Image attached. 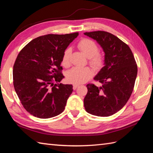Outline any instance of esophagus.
Instances as JSON below:
<instances>
[{"label": "esophagus", "mask_w": 153, "mask_h": 153, "mask_svg": "<svg viewBox=\"0 0 153 153\" xmlns=\"http://www.w3.org/2000/svg\"><path fill=\"white\" fill-rule=\"evenodd\" d=\"M78 87H79L78 84H74V85H73V89H74V90H76Z\"/></svg>", "instance_id": "esophagus-1"}]
</instances>
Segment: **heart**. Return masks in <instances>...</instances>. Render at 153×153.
Segmentation results:
<instances>
[{
	"label": "heart",
	"instance_id": "heart-1",
	"mask_svg": "<svg viewBox=\"0 0 153 153\" xmlns=\"http://www.w3.org/2000/svg\"><path fill=\"white\" fill-rule=\"evenodd\" d=\"M78 49L88 58L89 64L95 69H99L102 66L104 62L103 55L98 52L99 47L93 41L89 39H83L77 45ZM71 49L66 48L64 51L62 64L64 67L70 65ZM93 76V71L89 67L71 68L66 74V79L68 82L74 84H81L87 82Z\"/></svg>",
	"mask_w": 153,
	"mask_h": 153
}]
</instances>
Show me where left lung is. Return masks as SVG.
Listing matches in <instances>:
<instances>
[{"label":"left lung","mask_w":153,"mask_h":153,"mask_svg":"<svg viewBox=\"0 0 153 153\" xmlns=\"http://www.w3.org/2000/svg\"><path fill=\"white\" fill-rule=\"evenodd\" d=\"M97 41L105 53L104 66L94 79L97 87L87 84L84 106L91 114L106 117L121 110L134 90L137 66L130 48L115 35L104 31L84 33Z\"/></svg>","instance_id":"left-lung-1"}]
</instances>
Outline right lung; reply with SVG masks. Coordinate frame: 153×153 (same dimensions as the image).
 Masks as SVG:
<instances>
[{
	"label": "right lung",
	"mask_w": 153,
	"mask_h": 153,
	"mask_svg": "<svg viewBox=\"0 0 153 153\" xmlns=\"http://www.w3.org/2000/svg\"><path fill=\"white\" fill-rule=\"evenodd\" d=\"M78 35H45L19 52L13 67V83L22 105L31 115L46 119L64 111L73 86L59 83L64 77L60 64L64 51Z\"/></svg>",
	"instance_id": "add662e5"
}]
</instances>
